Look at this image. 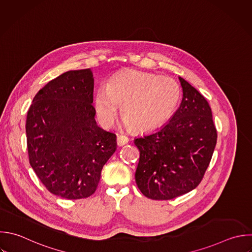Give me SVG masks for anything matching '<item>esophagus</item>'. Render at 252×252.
Masks as SVG:
<instances>
[{
  "instance_id": "34e87169",
  "label": "esophagus",
  "mask_w": 252,
  "mask_h": 252,
  "mask_svg": "<svg viewBox=\"0 0 252 252\" xmlns=\"http://www.w3.org/2000/svg\"><path fill=\"white\" fill-rule=\"evenodd\" d=\"M127 143H128V138L126 136H123V135H118L117 136V145L119 147H122Z\"/></svg>"
}]
</instances>
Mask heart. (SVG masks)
Instances as JSON below:
<instances>
[{"label": "heart", "mask_w": 252, "mask_h": 252, "mask_svg": "<svg viewBox=\"0 0 252 252\" xmlns=\"http://www.w3.org/2000/svg\"><path fill=\"white\" fill-rule=\"evenodd\" d=\"M180 98L176 82L166 76L131 70L112 78L97 91L94 99L99 122L111 126L121 105V114L135 131L149 132L161 127L174 113Z\"/></svg>", "instance_id": "1"}]
</instances>
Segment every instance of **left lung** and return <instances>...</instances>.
I'll use <instances>...</instances> for the list:
<instances>
[{
    "label": "left lung",
    "instance_id": "obj_1",
    "mask_svg": "<svg viewBox=\"0 0 252 252\" xmlns=\"http://www.w3.org/2000/svg\"><path fill=\"white\" fill-rule=\"evenodd\" d=\"M179 81L183 96L169 121L134 140L140 151L136 183L153 200L173 199L196 188L217 144L208 101L184 79Z\"/></svg>",
    "mask_w": 252,
    "mask_h": 252
}]
</instances>
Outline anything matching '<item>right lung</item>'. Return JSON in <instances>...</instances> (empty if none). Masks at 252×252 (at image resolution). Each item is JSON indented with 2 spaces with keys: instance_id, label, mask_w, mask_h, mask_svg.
I'll return each mask as SVG.
<instances>
[{
  "instance_id": "right-lung-1",
  "label": "right lung",
  "mask_w": 252,
  "mask_h": 252,
  "mask_svg": "<svg viewBox=\"0 0 252 252\" xmlns=\"http://www.w3.org/2000/svg\"><path fill=\"white\" fill-rule=\"evenodd\" d=\"M91 69L66 72L34 96L26 124L30 163L49 192L65 199L94 193L116 151V135L94 119Z\"/></svg>"
}]
</instances>
